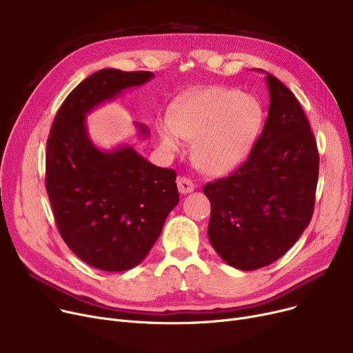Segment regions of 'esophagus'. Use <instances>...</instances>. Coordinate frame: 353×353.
<instances>
[{
  "label": "esophagus",
  "instance_id": "esophagus-1",
  "mask_svg": "<svg viewBox=\"0 0 353 353\" xmlns=\"http://www.w3.org/2000/svg\"><path fill=\"white\" fill-rule=\"evenodd\" d=\"M177 189L181 194H188V193H192L194 190V184L188 177H179L177 179Z\"/></svg>",
  "mask_w": 353,
  "mask_h": 353
}]
</instances>
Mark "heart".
I'll list each match as a JSON object with an SVG mask.
<instances>
[{"instance_id": "b5f03b06", "label": "heart", "mask_w": 353, "mask_h": 353, "mask_svg": "<svg viewBox=\"0 0 353 353\" xmlns=\"http://www.w3.org/2000/svg\"><path fill=\"white\" fill-rule=\"evenodd\" d=\"M262 104L237 88L209 87L184 92L161 125L163 144L179 150V137L193 140V159L203 172L226 174L242 164L261 136Z\"/></svg>"}]
</instances>
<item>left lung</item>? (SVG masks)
Masks as SVG:
<instances>
[{
    "label": "left lung",
    "instance_id": "1",
    "mask_svg": "<svg viewBox=\"0 0 353 353\" xmlns=\"http://www.w3.org/2000/svg\"><path fill=\"white\" fill-rule=\"evenodd\" d=\"M266 84L269 113L248 160L203 188L212 205L210 243L240 270L268 266L296 243L310 223L319 176L316 141L301 103L269 72Z\"/></svg>",
    "mask_w": 353,
    "mask_h": 353
}]
</instances>
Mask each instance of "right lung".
Here are the masks:
<instances>
[{
  "instance_id": "add662e5",
  "label": "right lung",
  "mask_w": 353,
  "mask_h": 353,
  "mask_svg": "<svg viewBox=\"0 0 353 353\" xmlns=\"http://www.w3.org/2000/svg\"><path fill=\"white\" fill-rule=\"evenodd\" d=\"M153 77L116 68L91 74L67 96L47 140L46 188L59 232L83 262L104 272L143 262L179 192L176 172L147 161L133 145L100 150L88 137L85 116ZM134 125L148 136L147 125Z\"/></svg>"
}]
</instances>
